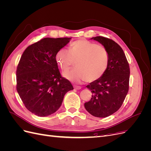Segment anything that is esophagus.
<instances>
[{"instance_id": "obj_1", "label": "esophagus", "mask_w": 151, "mask_h": 151, "mask_svg": "<svg viewBox=\"0 0 151 151\" xmlns=\"http://www.w3.org/2000/svg\"><path fill=\"white\" fill-rule=\"evenodd\" d=\"M74 88L75 89L79 90V89H81V86H76V85H74Z\"/></svg>"}]
</instances>
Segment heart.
Masks as SVG:
<instances>
[{
	"label": "heart",
	"instance_id": "1",
	"mask_svg": "<svg viewBox=\"0 0 151 151\" xmlns=\"http://www.w3.org/2000/svg\"><path fill=\"white\" fill-rule=\"evenodd\" d=\"M55 58L63 72L68 71L75 62L76 68L63 76L76 83L87 80L94 82L101 78L107 70L109 61L106 48L84 39L70 43L68 51L63 48L59 49Z\"/></svg>",
	"mask_w": 151,
	"mask_h": 151
}]
</instances>
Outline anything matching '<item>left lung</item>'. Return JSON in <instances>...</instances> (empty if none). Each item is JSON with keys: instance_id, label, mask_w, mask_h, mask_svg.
I'll use <instances>...</instances> for the list:
<instances>
[{"instance_id": "1", "label": "left lung", "mask_w": 151, "mask_h": 151, "mask_svg": "<svg viewBox=\"0 0 151 151\" xmlns=\"http://www.w3.org/2000/svg\"><path fill=\"white\" fill-rule=\"evenodd\" d=\"M91 39L106 48L109 61L101 78L86 86L93 94L84 107L91 115L104 118L117 111L124 101L129 89L130 67L123 50L115 42L103 36Z\"/></svg>"}]
</instances>
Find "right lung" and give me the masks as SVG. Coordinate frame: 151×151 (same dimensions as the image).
<instances>
[{
  "label": "right lung",
  "mask_w": 151,
  "mask_h": 151,
  "mask_svg": "<svg viewBox=\"0 0 151 151\" xmlns=\"http://www.w3.org/2000/svg\"><path fill=\"white\" fill-rule=\"evenodd\" d=\"M70 38H44L26 48L16 70V89L29 111L47 116L60 107L65 94L74 89L63 77L55 58Z\"/></svg>",
  "instance_id": "obj_1"
}]
</instances>
